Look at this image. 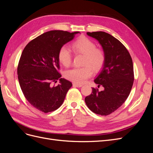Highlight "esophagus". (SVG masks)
I'll use <instances>...</instances> for the list:
<instances>
[{"label":"esophagus","mask_w":153,"mask_h":153,"mask_svg":"<svg viewBox=\"0 0 153 153\" xmlns=\"http://www.w3.org/2000/svg\"><path fill=\"white\" fill-rule=\"evenodd\" d=\"M73 86L75 87H82V84H75V83H74L73 84Z\"/></svg>","instance_id":"esophagus-1"}]
</instances>
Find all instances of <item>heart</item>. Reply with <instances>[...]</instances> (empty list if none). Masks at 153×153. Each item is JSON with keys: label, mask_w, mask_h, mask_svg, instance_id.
I'll return each instance as SVG.
<instances>
[{"label": "heart", "mask_w": 153, "mask_h": 153, "mask_svg": "<svg viewBox=\"0 0 153 153\" xmlns=\"http://www.w3.org/2000/svg\"><path fill=\"white\" fill-rule=\"evenodd\" d=\"M71 48L76 53L84 55L82 68H75L65 73V77L75 84H83L91 76L92 70L99 71L103 68L106 55L102 48H97L93 41L85 36H82L71 43ZM59 62L63 66L68 67L71 63L72 55L65 46L60 48L58 52Z\"/></svg>", "instance_id": "obj_1"}]
</instances>
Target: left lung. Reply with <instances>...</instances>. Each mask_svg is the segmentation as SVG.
<instances>
[{
    "instance_id": "left-lung-1",
    "label": "left lung",
    "mask_w": 153,
    "mask_h": 153,
    "mask_svg": "<svg viewBox=\"0 0 153 153\" xmlns=\"http://www.w3.org/2000/svg\"><path fill=\"white\" fill-rule=\"evenodd\" d=\"M99 41L106 55L102 70L94 82L104 90L92 88V93L85 98L92 112L107 115L118 109L130 93L134 81L133 65L131 55L121 42L106 32H87Z\"/></svg>"
}]
</instances>
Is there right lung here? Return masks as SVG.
Returning <instances> with one entry per match:
<instances>
[{
  "instance_id": "add662e5",
  "label": "right lung",
  "mask_w": 153,
  "mask_h": 153,
  "mask_svg": "<svg viewBox=\"0 0 153 153\" xmlns=\"http://www.w3.org/2000/svg\"><path fill=\"white\" fill-rule=\"evenodd\" d=\"M79 32L50 30L32 39L26 45L18 62L17 73L23 94L36 109L44 113L59 108L72 86L61 78L58 52ZM59 80V84H51Z\"/></svg>"
}]
</instances>
